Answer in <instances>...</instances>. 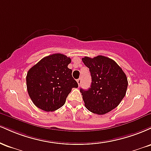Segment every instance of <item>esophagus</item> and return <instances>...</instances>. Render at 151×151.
<instances>
[{"label": "esophagus", "mask_w": 151, "mask_h": 151, "mask_svg": "<svg viewBox=\"0 0 151 151\" xmlns=\"http://www.w3.org/2000/svg\"><path fill=\"white\" fill-rule=\"evenodd\" d=\"M77 81L78 83V85H79V86H80L81 83V78H79V79H78L77 80Z\"/></svg>", "instance_id": "1"}]
</instances>
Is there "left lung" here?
Returning <instances> with one entry per match:
<instances>
[{
    "mask_svg": "<svg viewBox=\"0 0 151 151\" xmlns=\"http://www.w3.org/2000/svg\"><path fill=\"white\" fill-rule=\"evenodd\" d=\"M82 61L91 77V87L80 89L85 107L99 115L108 113L125 96L128 86L126 74L114 60L102 55L84 57Z\"/></svg>",
    "mask_w": 151,
    "mask_h": 151,
    "instance_id": "1",
    "label": "left lung"
}]
</instances>
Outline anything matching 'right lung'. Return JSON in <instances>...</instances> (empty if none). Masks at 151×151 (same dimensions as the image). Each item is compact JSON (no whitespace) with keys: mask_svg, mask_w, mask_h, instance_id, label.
<instances>
[{"mask_svg":"<svg viewBox=\"0 0 151 151\" xmlns=\"http://www.w3.org/2000/svg\"><path fill=\"white\" fill-rule=\"evenodd\" d=\"M71 59L62 54L47 56L31 67L26 77L27 89L33 104L45 111L65 104L72 88L78 87L67 67Z\"/></svg>","mask_w":151,"mask_h":151,"instance_id":"add662e5","label":"right lung"}]
</instances>
